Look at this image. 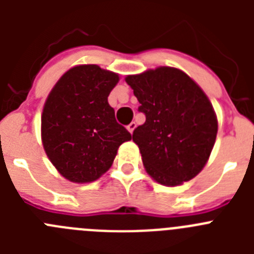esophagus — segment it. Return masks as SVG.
<instances>
[{
	"label": "esophagus",
	"instance_id": "obj_1",
	"mask_svg": "<svg viewBox=\"0 0 254 254\" xmlns=\"http://www.w3.org/2000/svg\"><path fill=\"white\" fill-rule=\"evenodd\" d=\"M134 128H136V123H134V122H131L128 126H127V129H128L131 133L134 131Z\"/></svg>",
	"mask_w": 254,
	"mask_h": 254
}]
</instances>
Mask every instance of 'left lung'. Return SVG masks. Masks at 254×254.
Listing matches in <instances>:
<instances>
[{
    "instance_id": "left-lung-1",
    "label": "left lung",
    "mask_w": 254,
    "mask_h": 254,
    "mask_svg": "<svg viewBox=\"0 0 254 254\" xmlns=\"http://www.w3.org/2000/svg\"><path fill=\"white\" fill-rule=\"evenodd\" d=\"M146 121L134 128L145 169L164 186L190 181L207 163L217 133L212 104L183 71L158 67L126 77Z\"/></svg>"
}]
</instances>
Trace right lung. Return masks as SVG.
Returning a JSON list of instances; mask_svg holds the SVG:
<instances>
[{
	"label": "right lung",
	"mask_w": 254,
	"mask_h": 254,
	"mask_svg": "<svg viewBox=\"0 0 254 254\" xmlns=\"http://www.w3.org/2000/svg\"><path fill=\"white\" fill-rule=\"evenodd\" d=\"M120 77L96 64L69 68L49 93L42 141L61 176L75 183L102 177L132 134L116 121L108 96Z\"/></svg>",
	"instance_id": "1"
}]
</instances>
